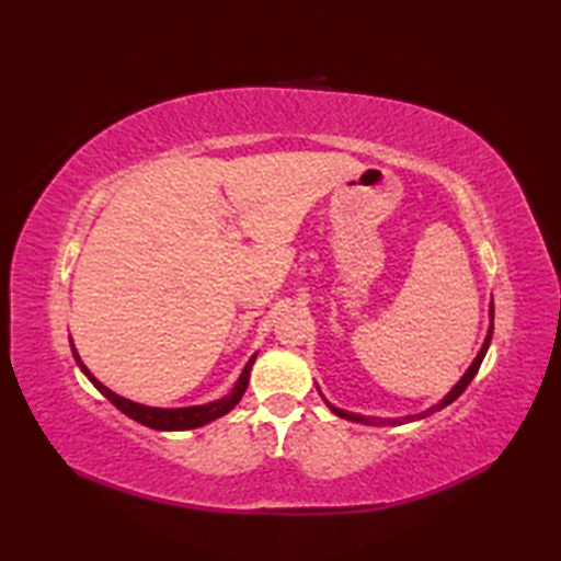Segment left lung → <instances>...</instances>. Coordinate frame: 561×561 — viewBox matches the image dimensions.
<instances>
[{"label":"left lung","instance_id":"1","mask_svg":"<svg viewBox=\"0 0 561 561\" xmlns=\"http://www.w3.org/2000/svg\"><path fill=\"white\" fill-rule=\"evenodd\" d=\"M492 313H494V306H492ZM492 330H494V325H490V332H486V337H484V344H482V350H480V354L474 356V362L470 364V368L468 371H465V376L458 380L456 383V388H453L448 396L440 400L436 408H432V410H426L424 414H412V416H402V420H376V416H362V414H352V412H344V410H337V408H332V404L328 402V408L335 412L337 416H342V420H352V422H362V424H383V422H388V424H402V422H412V420H422V416H426V414H432V412H436V410H440V408H446V404H450L453 400L456 398H460V392L470 386V380L474 378V374L480 371V366H482V359H484V354H486V350H490V342H492Z\"/></svg>","mask_w":561,"mask_h":561}]
</instances>
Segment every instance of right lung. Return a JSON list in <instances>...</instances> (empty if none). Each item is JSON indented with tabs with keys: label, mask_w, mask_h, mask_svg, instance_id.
Returning <instances> with one entry per match:
<instances>
[{
	"label": "right lung",
	"mask_w": 561,
	"mask_h": 561,
	"mask_svg": "<svg viewBox=\"0 0 561 561\" xmlns=\"http://www.w3.org/2000/svg\"><path fill=\"white\" fill-rule=\"evenodd\" d=\"M71 352H75V359L79 364V368L83 374H87V378L91 380L93 386H96L105 398H108L117 410L125 412L127 416H133L135 422L145 424L149 428H159V432H185V428H197L202 424H207L211 420H217V416L231 412L238 400L243 398V392L248 388V378H250V368H253V362L255 356L250 359L243 368L241 378H238V383L233 386V390L229 392V396L221 398V400H214V402H207V404H197V408H178V410H161V408H147V404H139V402H133V400H125L117 396V392H113L111 388H105L101 380L93 376L87 366H83V362L79 359V354L75 350V344H71Z\"/></svg>",
	"instance_id": "right-lung-1"
}]
</instances>
